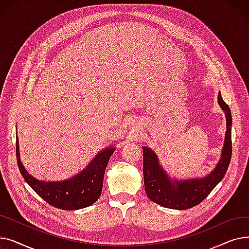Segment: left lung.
Instances as JSON below:
<instances>
[{
	"instance_id": "obj_1",
	"label": "left lung",
	"mask_w": 249,
	"mask_h": 249,
	"mask_svg": "<svg viewBox=\"0 0 249 249\" xmlns=\"http://www.w3.org/2000/svg\"><path fill=\"white\" fill-rule=\"evenodd\" d=\"M218 103L226 114L227 131L221 160L214 171L206 178L181 181L171 180L160 165L155 153L147 147L142 148L144 187L147 197L152 202L169 209L187 210L204 201L224 178L232 154V117L229 106L222 99L220 93L218 95Z\"/></svg>"
}]
</instances>
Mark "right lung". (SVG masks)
Listing matches in <instances>:
<instances>
[{
  "label": "right lung",
  "instance_id": "obj_1",
  "mask_svg": "<svg viewBox=\"0 0 249 249\" xmlns=\"http://www.w3.org/2000/svg\"><path fill=\"white\" fill-rule=\"evenodd\" d=\"M113 152L114 148L111 147L101 151L84 172L69 180L46 182L34 178L26 172L20 160L16 138L17 163L22 177L45 202L61 210H78L90 206L100 198L105 171Z\"/></svg>",
  "mask_w": 249,
  "mask_h": 249
}]
</instances>
